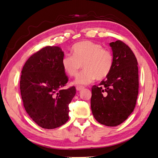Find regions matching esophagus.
I'll return each mask as SVG.
<instances>
[{
  "mask_svg": "<svg viewBox=\"0 0 158 158\" xmlns=\"http://www.w3.org/2000/svg\"><path fill=\"white\" fill-rule=\"evenodd\" d=\"M76 89L77 90H83L84 89H85V86H77Z\"/></svg>",
  "mask_w": 158,
  "mask_h": 158,
  "instance_id": "esophagus-1",
  "label": "esophagus"
}]
</instances>
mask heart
Returning <instances> with one entry per match:
<instances>
[{"mask_svg":"<svg viewBox=\"0 0 158 158\" xmlns=\"http://www.w3.org/2000/svg\"><path fill=\"white\" fill-rule=\"evenodd\" d=\"M72 54L62 58L61 65L64 72L69 76H77L79 70L85 69L77 76V85H88L94 80H102L110 73L114 64L111 52L103 48L101 44L85 40L73 45Z\"/></svg>","mask_w":158,"mask_h":158,"instance_id":"b5f03b06","label":"heart"}]
</instances>
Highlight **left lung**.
<instances>
[{"label":"left lung","instance_id":"1","mask_svg":"<svg viewBox=\"0 0 158 158\" xmlns=\"http://www.w3.org/2000/svg\"><path fill=\"white\" fill-rule=\"evenodd\" d=\"M114 64L99 86L92 87L91 110L94 118L107 127H116L134 110L139 93L138 63L128 45L120 40L110 43Z\"/></svg>","mask_w":158,"mask_h":158}]
</instances>
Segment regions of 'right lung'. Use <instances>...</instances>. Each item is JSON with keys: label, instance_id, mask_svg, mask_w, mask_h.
Listing matches in <instances>:
<instances>
[{"label": "right lung", "instance_id": "obj_1", "mask_svg": "<svg viewBox=\"0 0 158 158\" xmlns=\"http://www.w3.org/2000/svg\"><path fill=\"white\" fill-rule=\"evenodd\" d=\"M64 52L59 47H46L27 59L20 78V91L27 114L39 127L53 129L69 119V104L75 86L63 89L68 81L61 65Z\"/></svg>", "mask_w": 158, "mask_h": 158}]
</instances>
